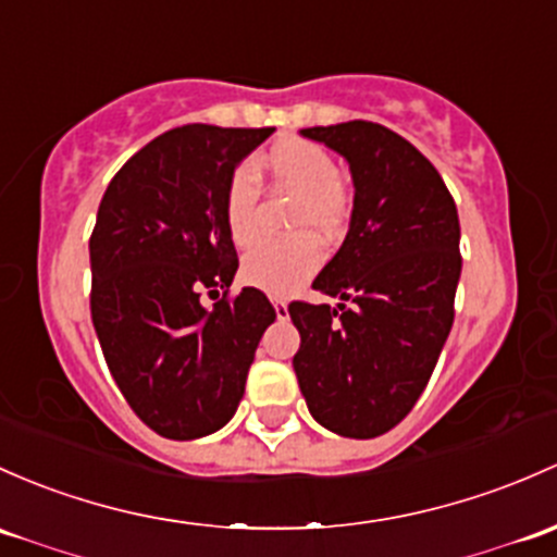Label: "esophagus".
I'll use <instances>...</instances> for the list:
<instances>
[{"mask_svg":"<svg viewBox=\"0 0 557 557\" xmlns=\"http://www.w3.org/2000/svg\"><path fill=\"white\" fill-rule=\"evenodd\" d=\"M272 307H274V312H277V318H280V320L288 318V301H285V298L272 296Z\"/></svg>","mask_w":557,"mask_h":557,"instance_id":"obj_1","label":"esophagus"}]
</instances>
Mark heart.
Wrapping results in <instances>:
<instances>
[{"mask_svg":"<svg viewBox=\"0 0 557 557\" xmlns=\"http://www.w3.org/2000/svg\"><path fill=\"white\" fill-rule=\"evenodd\" d=\"M259 173L274 191L294 195L285 243L256 245L243 259V280L272 296H290L323 263V243L347 232L352 219V191L336 173V162L320 144L298 136L274 140L259 160ZM224 224L237 248H248L259 237V189L248 168H237L224 186Z\"/></svg>","mask_w":557,"mask_h":557,"instance_id":"heart-1","label":"heart"}]
</instances>
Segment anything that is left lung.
<instances>
[{"label":"left lung","mask_w":557,"mask_h":557,"mask_svg":"<svg viewBox=\"0 0 557 557\" xmlns=\"http://www.w3.org/2000/svg\"><path fill=\"white\" fill-rule=\"evenodd\" d=\"M301 136L349 162L355 208L312 283L342 304L288 307L301 333L294 371L325 430L366 441L400 424L435 371L454 325L459 215L435 165L389 127L352 120Z\"/></svg>","instance_id":"left-lung-1"}]
</instances>
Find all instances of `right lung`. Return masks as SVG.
<instances>
[{
	"mask_svg": "<svg viewBox=\"0 0 557 557\" xmlns=\"http://www.w3.org/2000/svg\"><path fill=\"white\" fill-rule=\"evenodd\" d=\"M274 127L184 125L116 171L90 234V314L127 406L157 435L221 430L245 395L274 307L259 288L230 296L239 259L224 186ZM225 290L213 310L201 294Z\"/></svg>",
	"mask_w": 557,
	"mask_h": 557,
	"instance_id": "right-lung-1",
	"label": "right lung"
}]
</instances>
